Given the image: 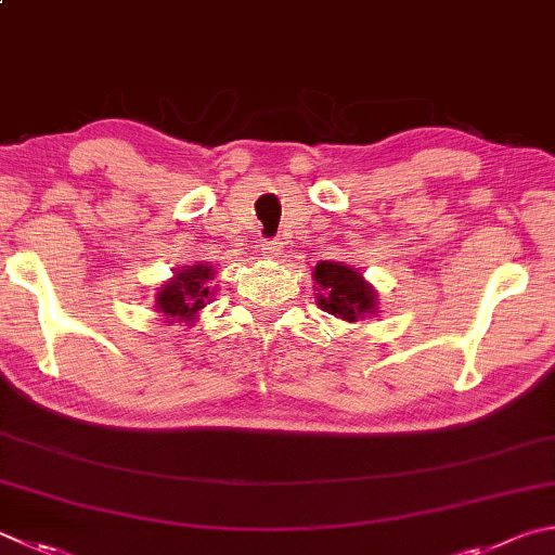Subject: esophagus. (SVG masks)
<instances>
[{
    "instance_id": "1",
    "label": "esophagus",
    "mask_w": 555,
    "mask_h": 555,
    "mask_svg": "<svg viewBox=\"0 0 555 555\" xmlns=\"http://www.w3.org/2000/svg\"><path fill=\"white\" fill-rule=\"evenodd\" d=\"M281 251H284V245H281L279 240H267V243L261 245V255H264L267 259H276Z\"/></svg>"
}]
</instances>
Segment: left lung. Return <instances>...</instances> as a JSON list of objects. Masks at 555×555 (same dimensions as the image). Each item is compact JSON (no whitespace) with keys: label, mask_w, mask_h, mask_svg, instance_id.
Masks as SVG:
<instances>
[{"label":"left lung","mask_w":555,"mask_h":555,"mask_svg":"<svg viewBox=\"0 0 555 555\" xmlns=\"http://www.w3.org/2000/svg\"><path fill=\"white\" fill-rule=\"evenodd\" d=\"M315 304L345 322L374 318L378 312V294L359 269L345 261H318L312 271Z\"/></svg>","instance_id":"8db88e82"}]
</instances>
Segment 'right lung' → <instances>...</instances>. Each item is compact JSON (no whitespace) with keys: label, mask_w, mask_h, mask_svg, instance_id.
Masks as SVG:
<instances>
[{"label":"right lung","mask_w":555,"mask_h":555,"mask_svg":"<svg viewBox=\"0 0 555 555\" xmlns=\"http://www.w3.org/2000/svg\"><path fill=\"white\" fill-rule=\"evenodd\" d=\"M216 279V269L208 261H194V264L181 267L175 276L159 284L155 294V312L167 322H184L194 325L198 312L204 310L216 296V286L210 281Z\"/></svg>","instance_id":"right-lung-1"}]
</instances>
